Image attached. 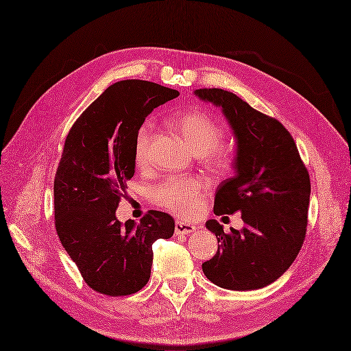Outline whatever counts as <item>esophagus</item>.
Wrapping results in <instances>:
<instances>
[{
	"label": "esophagus",
	"instance_id": "obj_1",
	"mask_svg": "<svg viewBox=\"0 0 351 351\" xmlns=\"http://www.w3.org/2000/svg\"><path fill=\"white\" fill-rule=\"evenodd\" d=\"M195 226L193 224H189V223H185V221H176L175 224V232L178 236H184V234H189V232L195 231Z\"/></svg>",
	"mask_w": 351,
	"mask_h": 351
}]
</instances>
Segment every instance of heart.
Segmentation results:
<instances>
[{
    "instance_id": "heart-1",
    "label": "heart",
    "mask_w": 351,
    "mask_h": 351,
    "mask_svg": "<svg viewBox=\"0 0 351 351\" xmlns=\"http://www.w3.org/2000/svg\"><path fill=\"white\" fill-rule=\"evenodd\" d=\"M172 123L193 152L198 154H213V160L217 165L224 163L221 156L214 150L221 143L224 132L221 125L215 123L211 117L199 111H189L173 117ZM150 134L152 124L149 121L137 130L134 141L137 163L146 160ZM205 189L206 182L199 178L172 176L156 186L152 191V195L154 202L163 208L171 210L178 215L188 217L199 208Z\"/></svg>"
}]
</instances>
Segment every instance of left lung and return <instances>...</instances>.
Listing matches in <instances>:
<instances>
[{"label":"left lung","instance_id":"1","mask_svg":"<svg viewBox=\"0 0 351 351\" xmlns=\"http://www.w3.org/2000/svg\"><path fill=\"white\" fill-rule=\"evenodd\" d=\"M201 101L223 111L236 138L234 176L218 185L214 214L240 213L243 230L226 234L217 219L205 227L219 245L204 275L230 291L267 287L287 271L306 232L311 182L289 132L224 89H195Z\"/></svg>","mask_w":351,"mask_h":351}]
</instances>
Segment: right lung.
Wrapping results in <instances>:
<instances>
[{
    "mask_svg": "<svg viewBox=\"0 0 351 351\" xmlns=\"http://www.w3.org/2000/svg\"><path fill=\"white\" fill-rule=\"evenodd\" d=\"M178 90L154 82H115L82 112L64 140L53 195L63 249L94 291L124 296L149 282L152 244L171 239L173 218L149 211L134 223L115 215L121 191L134 175V141L146 117Z\"/></svg>",
    "mask_w": 351,
    "mask_h": 351,
    "instance_id": "obj_1",
    "label": "right lung"
}]
</instances>
